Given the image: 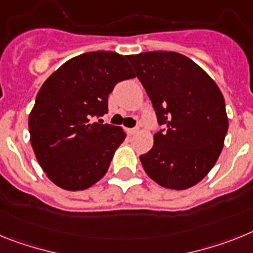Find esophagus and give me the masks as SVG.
Instances as JSON below:
<instances>
[{
    "instance_id": "1",
    "label": "esophagus",
    "mask_w": 253,
    "mask_h": 253,
    "mask_svg": "<svg viewBox=\"0 0 253 253\" xmlns=\"http://www.w3.org/2000/svg\"><path fill=\"white\" fill-rule=\"evenodd\" d=\"M139 132V128H127L126 129V133L128 136H132V135H135V133H137Z\"/></svg>"
}]
</instances>
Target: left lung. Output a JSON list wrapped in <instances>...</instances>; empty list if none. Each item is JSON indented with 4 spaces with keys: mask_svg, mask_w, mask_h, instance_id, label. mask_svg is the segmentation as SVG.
<instances>
[{
    "mask_svg": "<svg viewBox=\"0 0 253 253\" xmlns=\"http://www.w3.org/2000/svg\"><path fill=\"white\" fill-rule=\"evenodd\" d=\"M163 126L151 150L140 155L158 184L186 190L215 166L228 131L225 102L218 85L199 65L177 52L127 56Z\"/></svg>",
    "mask_w": 253,
    "mask_h": 253,
    "instance_id": "obj_1",
    "label": "left lung"
}]
</instances>
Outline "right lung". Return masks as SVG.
<instances>
[{"instance_id": "1", "label": "right lung", "mask_w": 253, "mask_h": 253, "mask_svg": "<svg viewBox=\"0 0 253 253\" xmlns=\"http://www.w3.org/2000/svg\"><path fill=\"white\" fill-rule=\"evenodd\" d=\"M132 78L126 57L96 50L65 62L42 85L29 116L30 142L42 169L58 187L86 190L107 173L126 133L91 120L108 113L116 84Z\"/></svg>"}]
</instances>
